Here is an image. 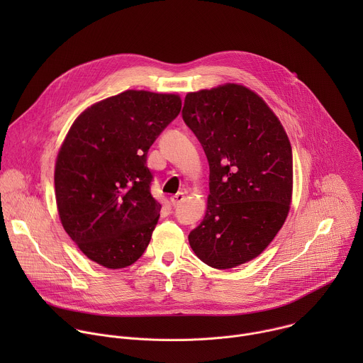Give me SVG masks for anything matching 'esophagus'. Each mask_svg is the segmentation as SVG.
I'll list each match as a JSON object with an SVG mask.
<instances>
[{"label": "esophagus", "instance_id": "1", "mask_svg": "<svg viewBox=\"0 0 363 363\" xmlns=\"http://www.w3.org/2000/svg\"><path fill=\"white\" fill-rule=\"evenodd\" d=\"M184 199H185V195H184L182 192H178V194H175V195L171 198V202H172L174 206H178Z\"/></svg>", "mask_w": 363, "mask_h": 363}]
</instances>
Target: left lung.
Here are the masks:
<instances>
[{
  "instance_id": "obj_1",
  "label": "left lung",
  "mask_w": 363,
  "mask_h": 363,
  "mask_svg": "<svg viewBox=\"0 0 363 363\" xmlns=\"http://www.w3.org/2000/svg\"><path fill=\"white\" fill-rule=\"evenodd\" d=\"M182 118L210 165V195L189 245L210 267L260 255L283 227L293 194L289 136L263 97L225 83L185 96Z\"/></svg>"
}]
</instances>
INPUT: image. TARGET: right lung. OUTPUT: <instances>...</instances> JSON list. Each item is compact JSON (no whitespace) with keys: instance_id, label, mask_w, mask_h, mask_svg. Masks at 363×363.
<instances>
[{"instance_id":"1","label":"right lung","mask_w":363,"mask_h":363,"mask_svg":"<svg viewBox=\"0 0 363 363\" xmlns=\"http://www.w3.org/2000/svg\"><path fill=\"white\" fill-rule=\"evenodd\" d=\"M181 106L179 94L126 90L84 109L69 129L55 168L57 211L91 262L125 269L146 250L161 211L146 155Z\"/></svg>"}]
</instances>
